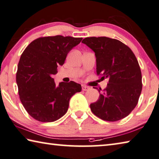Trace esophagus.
<instances>
[{
	"label": "esophagus",
	"instance_id": "34e87169",
	"mask_svg": "<svg viewBox=\"0 0 159 159\" xmlns=\"http://www.w3.org/2000/svg\"><path fill=\"white\" fill-rule=\"evenodd\" d=\"M89 89H90V88L89 86H87V85H82V90H84V91H85V90H88Z\"/></svg>",
	"mask_w": 159,
	"mask_h": 159
}]
</instances>
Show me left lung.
<instances>
[{
	"label": "left lung",
	"instance_id": "obj_1",
	"mask_svg": "<svg viewBox=\"0 0 159 159\" xmlns=\"http://www.w3.org/2000/svg\"><path fill=\"white\" fill-rule=\"evenodd\" d=\"M82 43L95 52L97 74L102 80L109 79L98 100L90 104V110L103 120L123 119L134 109L142 93V73L137 58L129 47L115 39L86 37ZM101 90L98 89L99 93Z\"/></svg>",
	"mask_w": 159,
	"mask_h": 159
}]
</instances>
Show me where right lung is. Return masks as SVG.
Returning <instances> with one entry per match:
<instances>
[{
	"instance_id": "obj_1",
	"label": "right lung",
	"mask_w": 159,
	"mask_h": 159,
	"mask_svg": "<svg viewBox=\"0 0 159 159\" xmlns=\"http://www.w3.org/2000/svg\"><path fill=\"white\" fill-rule=\"evenodd\" d=\"M82 39L61 35L40 37L22 54L16 82L22 104L34 119L42 122L59 120L66 113L70 98L80 92V84L61 82L57 86L52 76Z\"/></svg>"
}]
</instances>
